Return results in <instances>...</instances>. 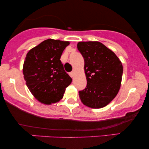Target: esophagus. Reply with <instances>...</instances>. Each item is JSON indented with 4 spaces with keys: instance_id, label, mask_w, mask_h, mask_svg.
I'll return each mask as SVG.
<instances>
[{
    "instance_id": "1",
    "label": "esophagus",
    "mask_w": 149,
    "mask_h": 149,
    "mask_svg": "<svg viewBox=\"0 0 149 149\" xmlns=\"http://www.w3.org/2000/svg\"><path fill=\"white\" fill-rule=\"evenodd\" d=\"M69 75H70V76L71 77V78H73V77H74V76H75V71H72V72H71L69 73Z\"/></svg>"
}]
</instances>
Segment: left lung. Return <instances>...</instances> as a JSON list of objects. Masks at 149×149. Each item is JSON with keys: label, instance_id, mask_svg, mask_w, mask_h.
Here are the masks:
<instances>
[{"label": "left lung", "instance_id": "left-lung-1", "mask_svg": "<svg viewBox=\"0 0 149 149\" xmlns=\"http://www.w3.org/2000/svg\"><path fill=\"white\" fill-rule=\"evenodd\" d=\"M77 47L84 58L87 79L86 88L79 91L80 100L93 109L106 107L120 88L122 63L115 53L100 42H79Z\"/></svg>", "mask_w": 149, "mask_h": 149}]
</instances>
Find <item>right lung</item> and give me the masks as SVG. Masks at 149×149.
Returning <instances> with one entry per match:
<instances>
[{"mask_svg": "<svg viewBox=\"0 0 149 149\" xmlns=\"http://www.w3.org/2000/svg\"><path fill=\"white\" fill-rule=\"evenodd\" d=\"M69 45L68 41L47 39L27 53L23 66L24 78L29 90L41 103L59 102L72 81L60 60Z\"/></svg>", "mask_w": 149, "mask_h": 149, "instance_id": "add662e5", "label": "right lung"}]
</instances>
